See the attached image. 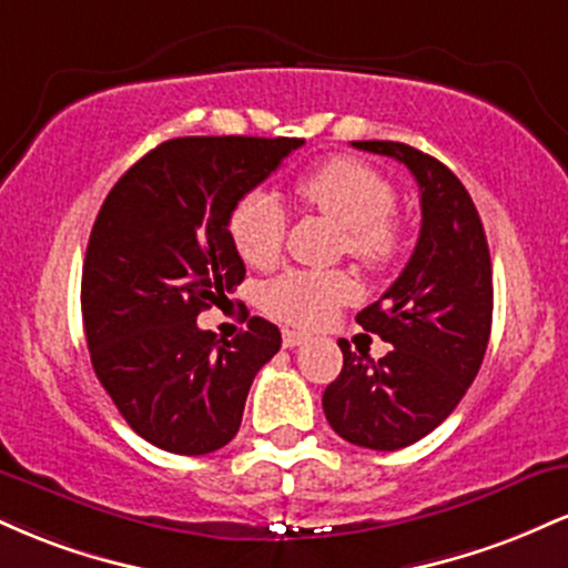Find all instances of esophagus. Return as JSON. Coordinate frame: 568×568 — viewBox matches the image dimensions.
I'll list each match as a JSON object with an SVG mask.
<instances>
[{"label": "esophagus", "mask_w": 568, "mask_h": 568, "mask_svg": "<svg viewBox=\"0 0 568 568\" xmlns=\"http://www.w3.org/2000/svg\"><path fill=\"white\" fill-rule=\"evenodd\" d=\"M310 342V336L302 334V331H293V328H283V347H302V344Z\"/></svg>", "instance_id": "obj_1"}]
</instances>
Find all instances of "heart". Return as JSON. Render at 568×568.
<instances>
[{
  "label": "heart",
  "instance_id": "obj_1",
  "mask_svg": "<svg viewBox=\"0 0 568 568\" xmlns=\"http://www.w3.org/2000/svg\"><path fill=\"white\" fill-rule=\"evenodd\" d=\"M296 197L342 226V247L366 270H382L397 256L403 226L393 213L395 189L376 168L355 158H331L298 175ZM285 211L275 194L253 189L230 213V237L245 264L266 266L283 245ZM355 296L344 272H285L264 291V306L280 321L321 325L338 304Z\"/></svg>",
  "mask_w": 568,
  "mask_h": 568
}]
</instances>
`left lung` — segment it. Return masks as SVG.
Listing matches in <instances>:
<instances>
[{"instance_id":"8db88e82","label":"left lung","mask_w":568,"mask_h":568,"mask_svg":"<svg viewBox=\"0 0 568 568\" xmlns=\"http://www.w3.org/2000/svg\"><path fill=\"white\" fill-rule=\"evenodd\" d=\"M352 146L408 168L422 230L400 277L357 312V323L393 349L374 363L338 342L344 366L325 387L323 410L344 440L397 452L433 433L478 376L491 334V256L473 197L443 162L397 141Z\"/></svg>"}]
</instances>
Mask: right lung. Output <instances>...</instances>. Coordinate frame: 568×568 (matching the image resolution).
I'll list each match as a JSON object with an SVG mask.
<instances>
[{
  "label": "right lung",
  "instance_id": "1",
  "mask_svg": "<svg viewBox=\"0 0 568 568\" xmlns=\"http://www.w3.org/2000/svg\"><path fill=\"white\" fill-rule=\"evenodd\" d=\"M302 143L171 139L143 154L98 211L82 266L90 363L128 425L162 452L226 446L253 376L280 349L277 325L264 317L226 342L202 331L197 315L245 280L232 207Z\"/></svg>",
  "mask_w": 568,
  "mask_h": 568
}]
</instances>
